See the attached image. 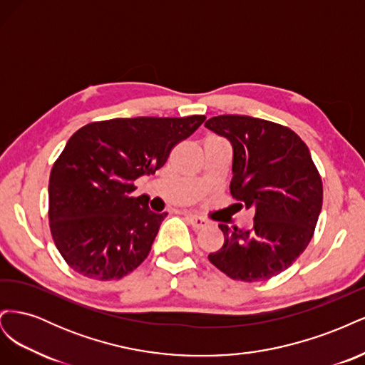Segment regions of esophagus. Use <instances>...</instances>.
<instances>
[{
	"label": "esophagus",
	"instance_id": "34e87169",
	"mask_svg": "<svg viewBox=\"0 0 365 365\" xmlns=\"http://www.w3.org/2000/svg\"><path fill=\"white\" fill-rule=\"evenodd\" d=\"M187 219H189V222L195 227V228H205L210 225V220L201 216H196V215H185Z\"/></svg>",
	"mask_w": 365,
	"mask_h": 365
}]
</instances>
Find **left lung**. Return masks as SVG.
Instances as JSON below:
<instances>
[{
    "mask_svg": "<svg viewBox=\"0 0 365 365\" xmlns=\"http://www.w3.org/2000/svg\"><path fill=\"white\" fill-rule=\"evenodd\" d=\"M205 128L233 146L230 192L254 208L252 230L220 224L224 245L208 260L240 282L279 275L311 242L323 205V182L304 141L289 128L250 115H217Z\"/></svg>",
    "mask_w": 365,
    "mask_h": 365,
    "instance_id": "left-lung-1",
    "label": "left lung"
}]
</instances>
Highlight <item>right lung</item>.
Returning a JSON list of instances; mask_svg holds the SVG:
<instances>
[{
    "label": "right lung",
    "instance_id": "right-lung-1",
    "mask_svg": "<svg viewBox=\"0 0 365 365\" xmlns=\"http://www.w3.org/2000/svg\"><path fill=\"white\" fill-rule=\"evenodd\" d=\"M205 115L135 117L93 121L76 130L48 182V220L56 248L76 272L118 280L140 267L163 219L134 181L155 173L172 149Z\"/></svg>",
    "mask_w": 365,
    "mask_h": 365
}]
</instances>
